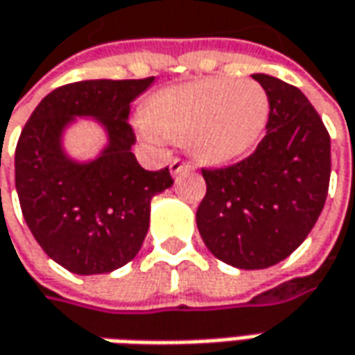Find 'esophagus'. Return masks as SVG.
Returning <instances> with one entry per match:
<instances>
[{"label": "esophagus", "mask_w": 355, "mask_h": 355, "mask_svg": "<svg viewBox=\"0 0 355 355\" xmlns=\"http://www.w3.org/2000/svg\"><path fill=\"white\" fill-rule=\"evenodd\" d=\"M191 170V164L184 159V157H173L170 164V171L173 175H178V173H182V171H189Z\"/></svg>", "instance_id": "34e87169"}]
</instances>
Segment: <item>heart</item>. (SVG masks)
<instances>
[{
	"mask_svg": "<svg viewBox=\"0 0 355 355\" xmlns=\"http://www.w3.org/2000/svg\"><path fill=\"white\" fill-rule=\"evenodd\" d=\"M148 118L154 134L189 138L198 157L227 162L257 144L268 118V96L251 80H199L159 92Z\"/></svg>",
	"mask_w": 355,
	"mask_h": 355,
	"instance_id": "heart-1",
	"label": "heart"
}]
</instances>
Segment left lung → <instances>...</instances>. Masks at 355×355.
<instances>
[{
	"label": "left lung",
	"mask_w": 355,
	"mask_h": 355,
	"mask_svg": "<svg viewBox=\"0 0 355 355\" xmlns=\"http://www.w3.org/2000/svg\"><path fill=\"white\" fill-rule=\"evenodd\" d=\"M268 96L266 134L254 152L223 168H201L207 191L196 221L207 249L237 268L280 263L308 237L330 185V134L300 90L252 75Z\"/></svg>",
	"instance_id": "obj_1"
}]
</instances>
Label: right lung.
<instances>
[{"mask_svg": "<svg viewBox=\"0 0 355 355\" xmlns=\"http://www.w3.org/2000/svg\"><path fill=\"white\" fill-rule=\"evenodd\" d=\"M154 83L80 80L37 104L15 148L21 213L49 257L76 275H103L132 261L150 227V201L173 184L170 168L144 170L132 154L130 103ZM73 116L98 117L111 144L98 160L75 164L60 150Z\"/></svg>", "mask_w": 355, "mask_h": 355, "instance_id": "1", "label": "right lung"}]
</instances>
